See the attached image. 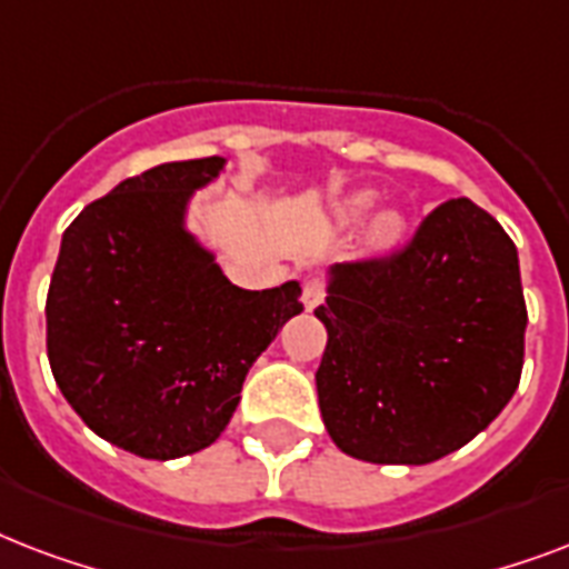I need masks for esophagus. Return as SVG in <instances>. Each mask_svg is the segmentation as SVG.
<instances>
[{
	"label": "esophagus",
	"mask_w": 569,
	"mask_h": 569,
	"mask_svg": "<svg viewBox=\"0 0 569 569\" xmlns=\"http://www.w3.org/2000/svg\"><path fill=\"white\" fill-rule=\"evenodd\" d=\"M321 303H325V283L312 277V280L303 283V307H307V310H316Z\"/></svg>",
	"instance_id": "34e87169"
}]
</instances>
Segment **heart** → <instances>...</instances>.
I'll use <instances>...</instances> for the list:
<instances>
[{
	"instance_id": "heart-1",
	"label": "heart",
	"mask_w": 569,
	"mask_h": 569,
	"mask_svg": "<svg viewBox=\"0 0 569 569\" xmlns=\"http://www.w3.org/2000/svg\"><path fill=\"white\" fill-rule=\"evenodd\" d=\"M375 203V191H357L355 197H348L346 203L339 206V218L346 223L360 221L366 212H369V206ZM407 230V218L405 212H398V209H380L378 214L369 223V244L375 250H389L396 248L398 241L405 239Z\"/></svg>"
}]
</instances>
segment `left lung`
Masks as SVG:
<instances>
[{
    "instance_id": "left-lung-1",
    "label": "left lung",
    "mask_w": 569,
    "mask_h": 569,
    "mask_svg": "<svg viewBox=\"0 0 569 569\" xmlns=\"http://www.w3.org/2000/svg\"><path fill=\"white\" fill-rule=\"evenodd\" d=\"M330 440L422 467L481 433L517 392L526 298L511 236L467 197L437 206L392 257L333 266L316 310Z\"/></svg>"
}]
</instances>
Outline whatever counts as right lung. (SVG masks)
Masks as SVG:
<instances>
[{
	"instance_id": "1",
	"label": "right lung",
	"mask_w": 569,
	"mask_h": 569,
	"mask_svg": "<svg viewBox=\"0 0 569 569\" xmlns=\"http://www.w3.org/2000/svg\"><path fill=\"white\" fill-rule=\"evenodd\" d=\"M227 159L129 177L61 236L47 295V355L67 405L97 437L147 460L212 446L248 369L298 316L301 283L248 292L186 227L194 191Z\"/></svg>"
}]
</instances>
